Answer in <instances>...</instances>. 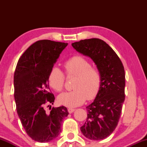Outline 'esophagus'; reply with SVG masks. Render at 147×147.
<instances>
[{"instance_id": "obj_1", "label": "esophagus", "mask_w": 147, "mask_h": 147, "mask_svg": "<svg viewBox=\"0 0 147 147\" xmlns=\"http://www.w3.org/2000/svg\"><path fill=\"white\" fill-rule=\"evenodd\" d=\"M75 111V109H72V108H69V109H68V111L69 113H73Z\"/></svg>"}]
</instances>
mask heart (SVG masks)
I'll return each mask as SVG.
<instances>
[{"label":"heart","mask_w":147,"mask_h":147,"mask_svg":"<svg viewBox=\"0 0 147 147\" xmlns=\"http://www.w3.org/2000/svg\"><path fill=\"white\" fill-rule=\"evenodd\" d=\"M68 77H76L73 82L74 90L64 92L58 96V102L68 107H76L85 101L94 99L98 95L102 85V75L98 68L92 67L84 57L76 55L63 63ZM50 86L55 90H62L65 81V74L56 66L50 69L48 77Z\"/></svg>","instance_id":"b5f03b06"}]
</instances>
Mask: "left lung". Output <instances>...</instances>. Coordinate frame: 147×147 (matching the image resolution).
Segmentation results:
<instances>
[{
    "mask_svg": "<svg viewBox=\"0 0 147 147\" xmlns=\"http://www.w3.org/2000/svg\"><path fill=\"white\" fill-rule=\"evenodd\" d=\"M77 52L90 57L102 75V85L94 102L86 107L88 117L81 131L92 140L105 139L117 126L125 99V72L115 52L99 38L72 43Z\"/></svg>",
    "mask_w": 147,
    "mask_h": 147,
    "instance_id": "8db88e82",
    "label": "left lung"
}]
</instances>
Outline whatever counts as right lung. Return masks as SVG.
<instances>
[{
    "instance_id": "right-lung-1",
    "label": "right lung",
    "mask_w": 147,
    "mask_h": 147,
    "mask_svg": "<svg viewBox=\"0 0 147 147\" xmlns=\"http://www.w3.org/2000/svg\"><path fill=\"white\" fill-rule=\"evenodd\" d=\"M68 43L50 40L35 42L18 59L14 75L16 111L25 132L34 140L48 142L61 133V124L69 114L66 107L45 106L53 104L48 77L50 69Z\"/></svg>"
}]
</instances>
